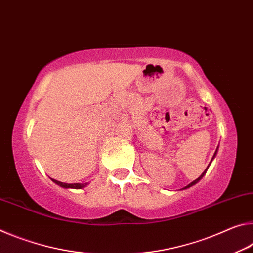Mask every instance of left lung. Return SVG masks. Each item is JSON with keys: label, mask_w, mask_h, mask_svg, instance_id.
<instances>
[{"label": "left lung", "mask_w": 253, "mask_h": 253, "mask_svg": "<svg viewBox=\"0 0 253 253\" xmlns=\"http://www.w3.org/2000/svg\"><path fill=\"white\" fill-rule=\"evenodd\" d=\"M216 152H217V149H216V151H215V154H214V156H213V158H212V160L215 158V156H216ZM210 166V165H209ZM209 168V167H208ZM208 168H206L205 169V170H204V172H203L202 173V175L200 176V177H198L197 178V179H195V180H194V181H192V183H190V184H188L187 186H186V187H184L183 189H187V188H189V187H192V186H194V185H195V184H197L198 183V181H200L201 179H202V178L203 177H204V175H205V173H206V171H208Z\"/></svg>", "instance_id": "obj_1"}]
</instances>
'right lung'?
Listing matches in <instances>:
<instances>
[{
	"label": "right lung",
	"instance_id": "obj_1",
	"mask_svg": "<svg viewBox=\"0 0 253 253\" xmlns=\"http://www.w3.org/2000/svg\"><path fill=\"white\" fill-rule=\"evenodd\" d=\"M51 180L53 181V183L57 184L58 186H60V187H63V188H74V189H82V188H84V187H86V186H87V183H85V184H81V183L68 184V183H63V181H58V180H56V179H52V178H51Z\"/></svg>",
	"mask_w": 253,
	"mask_h": 253
}]
</instances>
